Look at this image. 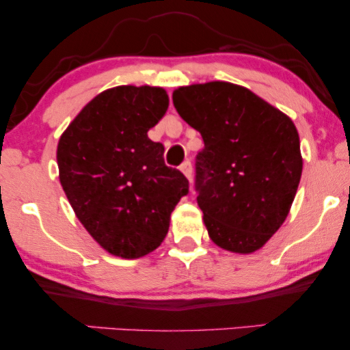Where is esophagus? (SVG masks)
Returning a JSON list of instances; mask_svg holds the SVG:
<instances>
[{"instance_id": "esophagus-1", "label": "esophagus", "mask_w": 350, "mask_h": 350, "mask_svg": "<svg viewBox=\"0 0 350 350\" xmlns=\"http://www.w3.org/2000/svg\"><path fill=\"white\" fill-rule=\"evenodd\" d=\"M180 170L183 172L185 176H186V178H188V180L193 178V164H191L189 161H185L183 164L180 165Z\"/></svg>"}]
</instances>
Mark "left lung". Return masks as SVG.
Masks as SVG:
<instances>
[{
    "instance_id": "1",
    "label": "left lung",
    "mask_w": 350,
    "mask_h": 350,
    "mask_svg": "<svg viewBox=\"0 0 350 350\" xmlns=\"http://www.w3.org/2000/svg\"><path fill=\"white\" fill-rule=\"evenodd\" d=\"M176 111L200 132L196 191L208 236L234 253L261 248L285 221L303 157L291 119L242 85L178 88Z\"/></svg>"
}]
</instances>
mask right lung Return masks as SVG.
<instances>
[{
    "label": "right lung",
    "mask_w": 350,
    "mask_h": 350,
    "mask_svg": "<svg viewBox=\"0 0 350 350\" xmlns=\"http://www.w3.org/2000/svg\"><path fill=\"white\" fill-rule=\"evenodd\" d=\"M169 108L162 88L118 85L90 100L62 133L59 178L76 217L114 256H145L167 236L189 183L148 138Z\"/></svg>",
    "instance_id": "1"
}]
</instances>
